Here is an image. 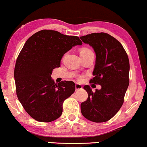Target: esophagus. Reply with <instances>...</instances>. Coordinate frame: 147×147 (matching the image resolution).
<instances>
[{"instance_id":"34e87169","label":"esophagus","mask_w":147,"mask_h":147,"mask_svg":"<svg viewBox=\"0 0 147 147\" xmlns=\"http://www.w3.org/2000/svg\"><path fill=\"white\" fill-rule=\"evenodd\" d=\"M82 85H80V84H76V91H78V90H82Z\"/></svg>"}]
</instances>
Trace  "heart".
<instances>
[{
    "label": "heart",
    "mask_w": 147,
    "mask_h": 147,
    "mask_svg": "<svg viewBox=\"0 0 147 147\" xmlns=\"http://www.w3.org/2000/svg\"><path fill=\"white\" fill-rule=\"evenodd\" d=\"M88 51H90V50L89 49H87V48H84L81 50L80 53H83V52H88Z\"/></svg>",
    "instance_id": "obj_1"
}]
</instances>
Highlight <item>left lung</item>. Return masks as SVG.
Returning <instances> with one entry per match:
<instances>
[{
	"mask_svg": "<svg viewBox=\"0 0 147 147\" xmlns=\"http://www.w3.org/2000/svg\"><path fill=\"white\" fill-rule=\"evenodd\" d=\"M80 39L89 44L96 53L94 78L90 82L102 86L95 92L89 86H84L88 97L81 104V112L90 121L106 122L123 104L129 85V59L122 44L109 34L94 33Z\"/></svg>",
	"mask_w": 147,
	"mask_h": 147,
	"instance_id": "obj_1",
	"label": "left lung"
}]
</instances>
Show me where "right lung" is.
I'll return each mask as SVG.
<instances>
[{
    "label": "right lung",
    "mask_w": 147,
    "mask_h": 147,
    "mask_svg": "<svg viewBox=\"0 0 147 147\" xmlns=\"http://www.w3.org/2000/svg\"><path fill=\"white\" fill-rule=\"evenodd\" d=\"M82 42L53 30H41L24 45L15 67L16 92L25 111L33 119L50 122L60 117L63 103L75 92L71 81L56 84L51 75L59 67L63 55Z\"/></svg>",
    "instance_id": "right-lung-1"
}]
</instances>
